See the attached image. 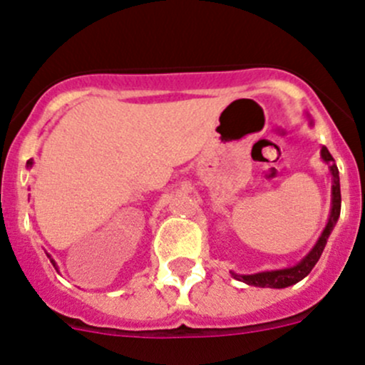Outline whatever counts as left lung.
Returning a JSON list of instances; mask_svg holds the SVG:
<instances>
[{
    "label": "left lung",
    "mask_w": 365,
    "mask_h": 365,
    "mask_svg": "<svg viewBox=\"0 0 365 365\" xmlns=\"http://www.w3.org/2000/svg\"><path fill=\"white\" fill-rule=\"evenodd\" d=\"M322 157H324L325 163H331V171H332V212H331V218L327 222V227L324 229L322 232L320 240L318 243L314 245V248L297 266L289 267V269H278V271H266V273H257V274H243V276H236L237 279L241 282L248 283V285L253 287H269V289H285V287L294 285V283L301 282L302 278H306L312 269L314 267V264L318 262L320 259L322 252H324L325 243H327L329 236H331L332 229H334L337 218H339L341 213V189H339V171H337V166L334 164V157L331 155V152L327 150V147H322Z\"/></svg>",
    "instance_id": "obj_1"
}]
</instances>
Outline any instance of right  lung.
I'll list each match as a JSON object with an SVG mask.
<instances>
[{"label":"right lung","mask_w":365,"mask_h":365,"mask_svg":"<svg viewBox=\"0 0 365 365\" xmlns=\"http://www.w3.org/2000/svg\"><path fill=\"white\" fill-rule=\"evenodd\" d=\"M31 164H33V160H31V159H29V160H28V166H31ZM51 262L53 264V267H56V262H53V260H52V259H51Z\"/></svg>","instance_id":"obj_1"}]
</instances>
